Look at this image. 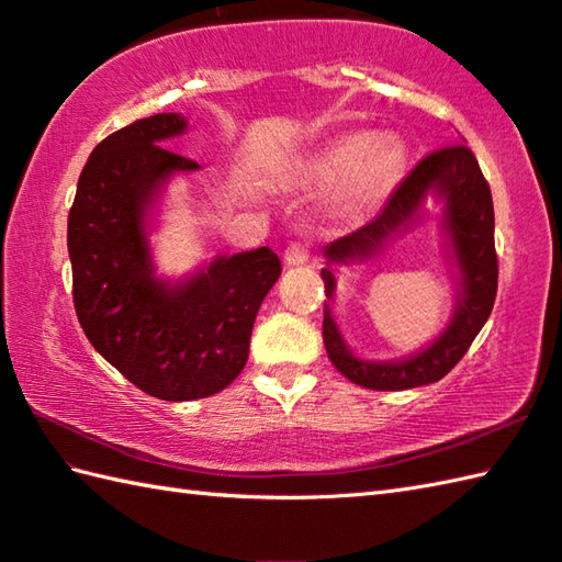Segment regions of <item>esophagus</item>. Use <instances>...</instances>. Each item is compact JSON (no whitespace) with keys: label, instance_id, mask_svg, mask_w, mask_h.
<instances>
[{"label":"esophagus","instance_id":"1","mask_svg":"<svg viewBox=\"0 0 562 562\" xmlns=\"http://www.w3.org/2000/svg\"><path fill=\"white\" fill-rule=\"evenodd\" d=\"M308 256H312V250H308V246L302 241H292L288 248H284V260H288L290 266H304Z\"/></svg>","mask_w":562,"mask_h":562}]
</instances>
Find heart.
<instances>
[{
    "mask_svg": "<svg viewBox=\"0 0 562 562\" xmlns=\"http://www.w3.org/2000/svg\"><path fill=\"white\" fill-rule=\"evenodd\" d=\"M408 151L401 139L381 137L372 130H357L321 151L314 176L324 183L348 181L350 205H369L389 195L405 173Z\"/></svg>",
    "mask_w": 562,
    "mask_h": 562,
    "instance_id": "heart-1",
    "label": "heart"
}]
</instances>
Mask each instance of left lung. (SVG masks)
I'll return each instance as SVG.
<instances>
[{
  "label": "left lung",
  "mask_w": 562,
  "mask_h": 562,
  "mask_svg": "<svg viewBox=\"0 0 562 562\" xmlns=\"http://www.w3.org/2000/svg\"><path fill=\"white\" fill-rule=\"evenodd\" d=\"M435 190L445 198V226L453 246V258L461 270V300L447 330L420 355L401 362H364L345 348L330 306L324 302V342L330 362L342 376L374 391H403L435 384L447 376L461 357L469 352L483 324L493 312L497 294V254H495V212L493 195L473 151L463 145L441 147L415 166L393 190V195L376 217L326 248L330 260H350L372 256L386 238L408 224L420 210L423 198ZM326 296H333L336 278L330 268L321 270Z\"/></svg>",
  "instance_id": "8db88e82"
}]
</instances>
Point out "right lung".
Segmentation results:
<instances>
[{"label":"right lung","mask_w":562,"mask_h":562,"mask_svg":"<svg viewBox=\"0 0 562 562\" xmlns=\"http://www.w3.org/2000/svg\"><path fill=\"white\" fill-rule=\"evenodd\" d=\"M186 117L159 113L101 139L83 166L67 220L71 296L89 342L137 389L195 401L229 386L250 330L280 278L268 246L220 256L178 288L154 280L145 210L166 178L198 164L161 142Z\"/></svg>","instance_id":"1"}]
</instances>
